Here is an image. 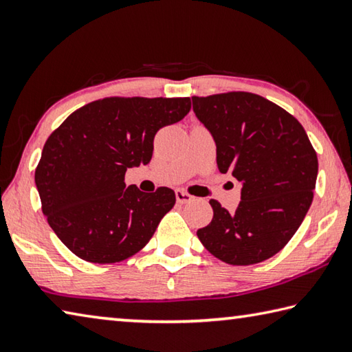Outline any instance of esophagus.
<instances>
[{"label":"esophagus","mask_w":352,"mask_h":352,"mask_svg":"<svg viewBox=\"0 0 352 352\" xmlns=\"http://www.w3.org/2000/svg\"><path fill=\"white\" fill-rule=\"evenodd\" d=\"M176 201L179 202V204H187V202L193 201V196L186 193L184 190H176Z\"/></svg>","instance_id":"esophagus-1"}]
</instances>
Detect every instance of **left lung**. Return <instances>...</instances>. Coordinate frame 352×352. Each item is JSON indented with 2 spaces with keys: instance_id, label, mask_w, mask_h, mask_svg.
I'll return each mask as SVG.
<instances>
[{
  "instance_id": "left-lung-1",
  "label": "left lung",
  "mask_w": 352,
  "mask_h": 352,
  "mask_svg": "<svg viewBox=\"0 0 352 352\" xmlns=\"http://www.w3.org/2000/svg\"><path fill=\"white\" fill-rule=\"evenodd\" d=\"M192 100L217 144L219 171L241 182L236 210L229 213L210 199L212 223L196 235L227 264L267 260L289 243L309 210L317 153L301 123L261 96L226 92Z\"/></svg>"
}]
</instances>
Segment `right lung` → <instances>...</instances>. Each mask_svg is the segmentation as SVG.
I'll return each mask as SVG.
<instances>
[{
    "instance_id": "right-lung-1",
    "label": "right lung",
    "mask_w": 352,
    "mask_h": 352,
    "mask_svg": "<svg viewBox=\"0 0 352 352\" xmlns=\"http://www.w3.org/2000/svg\"><path fill=\"white\" fill-rule=\"evenodd\" d=\"M188 97H109L85 104L49 135L35 170L43 214L85 261L111 264L145 248L176 202L171 188L144 193L125 173L146 165L160 128L182 120Z\"/></svg>"
}]
</instances>
